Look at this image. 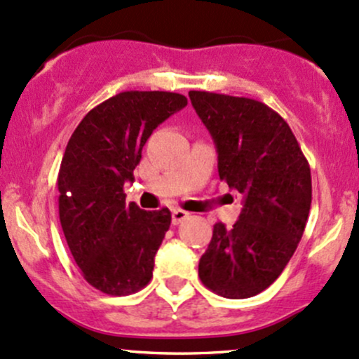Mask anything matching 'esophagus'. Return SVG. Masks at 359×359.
I'll list each match as a JSON object with an SVG mask.
<instances>
[{
    "mask_svg": "<svg viewBox=\"0 0 359 359\" xmlns=\"http://www.w3.org/2000/svg\"><path fill=\"white\" fill-rule=\"evenodd\" d=\"M190 217V214H188L187 210H183V209H175L172 210V224H181V222L184 221V219H188Z\"/></svg>",
    "mask_w": 359,
    "mask_h": 359,
    "instance_id": "esophagus-1",
    "label": "esophagus"
}]
</instances>
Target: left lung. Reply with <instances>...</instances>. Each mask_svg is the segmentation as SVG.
I'll list each match as a JSON object with an SVG mask.
<instances>
[{
	"label": "left lung",
	"instance_id": "left-lung-1",
	"mask_svg": "<svg viewBox=\"0 0 359 359\" xmlns=\"http://www.w3.org/2000/svg\"><path fill=\"white\" fill-rule=\"evenodd\" d=\"M217 149L219 178L243 194L231 229L217 222L198 262L203 286L231 299L267 289L296 252L311 205V175L291 128L248 97L190 90Z\"/></svg>",
	"mask_w": 359,
	"mask_h": 359
}]
</instances>
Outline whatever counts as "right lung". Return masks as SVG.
Returning <instances> with one entry per match:
<instances>
[{"instance_id":"obj_1","label":"right lung","mask_w":359,"mask_h":359,"mask_svg":"<svg viewBox=\"0 0 359 359\" xmlns=\"http://www.w3.org/2000/svg\"><path fill=\"white\" fill-rule=\"evenodd\" d=\"M175 92H119L88 111L68 140L57 175L60 222L90 286L111 296L140 291L171 212L142 210L123 191L154 130L187 106Z\"/></svg>"}]
</instances>
